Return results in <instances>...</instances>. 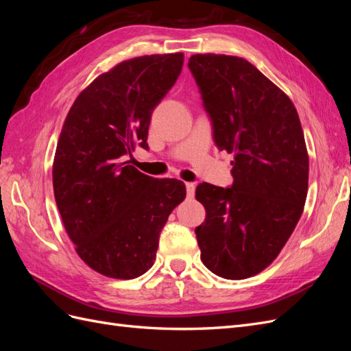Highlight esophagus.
I'll use <instances>...</instances> for the list:
<instances>
[{"label": "esophagus", "mask_w": 351, "mask_h": 351, "mask_svg": "<svg viewBox=\"0 0 351 351\" xmlns=\"http://www.w3.org/2000/svg\"><path fill=\"white\" fill-rule=\"evenodd\" d=\"M195 183H186V192L189 197H193L195 196Z\"/></svg>", "instance_id": "34e87169"}]
</instances>
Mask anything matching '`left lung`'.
<instances>
[{"label":"left lung","instance_id":"1","mask_svg":"<svg viewBox=\"0 0 351 351\" xmlns=\"http://www.w3.org/2000/svg\"><path fill=\"white\" fill-rule=\"evenodd\" d=\"M189 69L217 146L234 155L231 187H196L206 210L195 230L200 259L218 277L249 278L278 256L302 217L309 156L299 114L244 58L196 54Z\"/></svg>","mask_w":351,"mask_h":351}]
</instances>
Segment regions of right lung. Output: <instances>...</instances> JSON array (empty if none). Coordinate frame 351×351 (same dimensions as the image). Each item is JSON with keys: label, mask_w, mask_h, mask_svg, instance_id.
<instances>
[{"label": "right lung", "mask_w": 351, "mask_h": 351, "mask_svg": "<svg viewBox=\"0 0 351 351\" xmlns=\"http://www.w3.org/2000/svg\"><path fill=\"white\" fill-rule=\"evenodd\" d=\"M182 52L143 56L101 74L71 105L52 165L62 224L80 259L105 277L132 280L149 269L159 232L186 197L176 178H154L123 162L147 149L156 105L182 73Z\"/></svg>", "instance_id": "add662e5"}]
</instances>
